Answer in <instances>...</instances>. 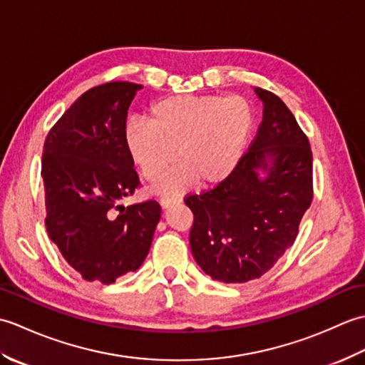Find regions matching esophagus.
<instances>
[{
    "label": "esophagus",
    "instance_id": "1",
    "mask_svg": "<svg viewBox=\"0 0 365 365\" xmlns=\"http://www.w3.org/2000/svg\"><path fill=\"white\" fill-rule=\"evenodd\" d=\"M180 200H182L180 197H161L160 199V204H161L163 208H168L170 205L178 204V202H180Z\"/></svg>",
    "mask_w": 365,
    "mask_h": 365
}]
</instances>
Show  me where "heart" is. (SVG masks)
<instances>
[{
  "label": "heart",
  "mask_w": 365,
  "mask_h": 365,
  "mask_svg": "<svg viewBox=\"0 0 365 365\" xmlns=\"http://www.w3.org/2000/svg\"><path fill=\"white\" fill-rule=\"evenodd\" d=\"M254 128L251 103L242 96H170L153 102L147 120L131 118L123 131L131 161L145 182L178 191L190 183L215 185L242 160Z\"/></svg>",
  "instance_id": "b5f03b06"
}]
</instances>
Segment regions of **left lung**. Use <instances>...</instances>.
Wrapping results in <instances>:
<instances>
[{"mask_svg": "<svg viewBox=\"0 0 365 365\" xmlns=\"http://www.w3.org/2000/svg\"><path fill=\"white\" fill-rule=\"evenodd\" d=\"M255 92L263 120L234 173L215 188L185 197L195 215L192 255L205 274L226 284L252 281L273 268L297 240L314 199L307 136L281 98L262 88Z\"/></svg>", "mask_w": 365, "mask_h": 365, "instance_id": "obj_1", "label": "left lung"}]
</instances>
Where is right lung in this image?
<instances>
[{
	"instance_id": "1",
	"label": "right lung",
	"mask_w": 365,
	"mask_h": 365,
	"mask_svg": "<svg viewBox=\"0 0 365 365\" xmlns=\"http://www.w3.org/2000/svg\"><path fill=\"white\" fill-rule=\"evenodd\" d=\"M141 84L111 81L84 92L43 143L45 227L86 281L113 284L149 254L161 216L157 200L123 207L139 187L123 131Z\"/></svg>"
}]
</instances>
